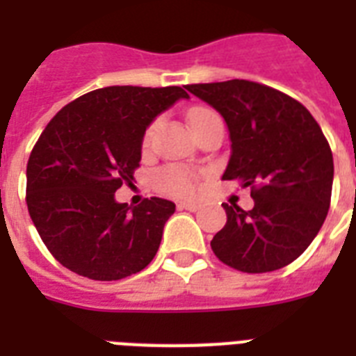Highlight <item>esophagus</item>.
Here are the masks:
<instances>
[{"label":"esophagus","instance_id":"esophagus-1","mask_svg":"<svg viewBox=\"0 0 356 356\" xmlns=\"http://www.w3.org/2000/svg\"><path fill=\"white\" fill-rule=\"evenodd\" d=\"M178 209H185V211H198L200 205L196 202H180L178 204Z\"/></svg>","mask_w":356,"mask_h":356}]
</instances>
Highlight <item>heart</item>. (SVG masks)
<instances>
[{
  "label": "heart",
  "mask_w": 356,
  "mask_h": 356,
  "mask_svg": "<svg viewBox=\"0 0 356 356\" xmlns=\"http://www.w3.org/2000/svg\"><path fill=\"white\" fill-rule=\"evenodd\" d=\"M211 114H216L209 108H196L191 113V125H196L198 122H202L204 118L211 116ZM156 129V122L151 123L149 127L145 129L142 138L143 149L149 147L152 138V132ZM156 187L165 193V195L178 196V198H185V196H193L196 193V187H198V172L193 171V169H187V167H178L171 165L161 169L156 175Z\"/></svg>",
  "instance_id": "heart-1"
}]
</instances>
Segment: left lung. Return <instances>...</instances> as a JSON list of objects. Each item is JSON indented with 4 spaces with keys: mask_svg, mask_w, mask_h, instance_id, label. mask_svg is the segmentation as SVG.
<instances>
[{
    "mask_svg": "<svg viewBox=\"0 0 356 356\" xmlns=\"http://www.w3.org/2000/svg\"><path fill=\"white\" fill-rule=\"evenodd\" d=\"M214 107L229 129L224 180L251 187L254 207L222 204L227 224L211 240L220 262L242 273L289 266L315 240L333 189V152L300 102L267 85L229 79L185 85Z\"/></svg>",
    "mask_w": 356,
    "mask_h": 356,
    "instance_id": "8db88e82",
    "label": "left lung"
}]
</instances>
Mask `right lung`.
<instances>
[{
    "instance_id": "obj_1",
    "label": "right lung",
    "mask_w": 356,
    "mask_h": 356,
    "mask_svg": "<svg viewBox=\"0 0 356 356\" xmlns=\"http://www.w3.org/2000/svg\"><path fill=\"white\" fill-rule=\"evenodd\" d=\"M181 87L114 85L61 108L26 163V207L41 240L63 267L90 280H122L145 269L176 205L145 198L138 207L114 193L134 180L149 123Z\"/></svg>"
}]
</instances>
